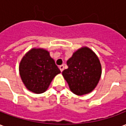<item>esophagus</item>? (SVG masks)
<instances>
[{
	"label": "esophagus",
	"instance_id": "1",
	"mask_svg": "<svg viewBox=\"0 0 126 126\" xmlns=\"http://www.w3.org/2000/svg\"><path fill=\"white\" fill-rule=\"evenodd\" d=\"M59 69H60L61 71L62 72L63 71V69H64V65H61L59 66Z\"/></svg>",
	"mask_w": 126,
	"mask_h": 126
}]
</instances>
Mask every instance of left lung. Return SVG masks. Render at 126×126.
<instances>
[{"label":"left lung","instance_id":"8db88e82","mask_svg":"<svg viewBox=\"0 0 126 126\" xmlns=\"http://www.w3.org/2000/svg\"><path fill=\"white\" fill-rule=\"evenodd\" d=\"M68 68L62 72L72 93L78 96L91 93L100 80L102 68L94 51L84 47L73 53L67 61Z\"/></svg>","mask_w":126,"mask_h":126}]
</instances>
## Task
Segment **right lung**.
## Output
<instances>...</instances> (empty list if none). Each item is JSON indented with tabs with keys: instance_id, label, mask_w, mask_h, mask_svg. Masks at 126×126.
<instances>
[{
	"instance_id": "obj_1",
	"label": "right lung",
	"mask_w": 126,
	"mask_h": 126,
	"mask_svg": "<svg viewBox=\"0 0 126 126\" xmlns=\"http://www.w3.org/2000/svg\"><path fill=\"white\" fill-rule=\"evenodd\" d=\"M19 71L26 88L36 94L44 93L53 78L61 73L50 52L41 48H33L26 52Z\"/></svg>"
}]
</instances>
